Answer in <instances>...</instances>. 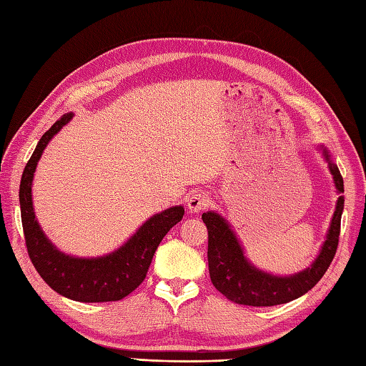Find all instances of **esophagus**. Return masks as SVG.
I'll use <instances>...</instances> for the list:
<instances>
[{"instance_id":"34e87169","label":"esophagus","mask_w":366,"mask_h":366,"mask_svg":"<svg viewBox=\"0 0 366 366\" xmlns=\"http://www.w3.org/2000/svg\"><path fill=\"white\" fill-rule=\"evenodd\" d=\"M209 204V197L204 192H193L187 197V207L189 211L193 214H198L199 211H203Z\"/></svg>"}]
</instances>
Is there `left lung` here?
<instances>
[{
	"mask_svg": "<svg viewBox=\"0 0 366 366\" xmlns=\"http://www.w3.org/2000/svg\"><path fill=\"white\" fill-rule=\"evenodd\" d=\"M322 155L329 162V169L337 192L345 193L343 177L340 174L338 167L330 160V154L324 146ZM343 207L345 197H338L325 242L312 266L287 277L272 275L269 272L254 267L245 258L244 248L229 223L217 212H204L201 219L206 223L209 234L207 261L212 285L224 297L239 305L272 307L300 297L320 282L337 253Z\"/></svg>",
	"mask_w": 366,
	"mask_h": 366,
	"instance_id": "obj_1",
	"label": "left lung"
}]
</instances>
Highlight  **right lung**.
<instances>
[{
	"label": "right lung",
	"mask_w": 366,
	"mask_h": 366,
	"mask_svg": "<svg viewBox=\"0 0 366 366\" xmlns=\"http://www.w3.org/2000/svg\"><path fill=\"white\" fill-rule=\"evenodd\" d=\"M64 114L39 139L20 182L21 224L29 259L53 291L76 302L121 300L143 283L152 256L167 232L182 220L184 207L173 206L147 219L118 250L97 258H79L59 252L39 227L33 207L34 171L50 139L72 119Z\"/></svg>",
	"instance_id": "1"
}]
</instances>
